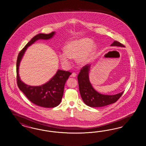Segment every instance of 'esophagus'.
Returning <instances> with one entry per match:
<instances>
[{
    "instance_id": "obj_1",
    "label": "esophagus",
    "mask_w": 146,
    "mask_h": 146,
    "mask_svg": "<svg viewBox=\"0 0 146 146\" xmlns=\"http://www.w3.org/2000/svg\"><path fill=\"white\" fill-rule=\"evenodd\" d=\"M76 74L75 73H74V72L72 73V75H71L72 77H76Z\"/></svg>"
}]
</instances>
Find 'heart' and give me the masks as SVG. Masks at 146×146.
<instances>
[{
    "mask_svg": "<svg viewBox=\"0 0 146 146\" xmlns=\"http://www.w3.org/2000/svg\"><path fill=\"white\" fill-rule=\"evenodd\" d=\"M96 46L93 40L89 38H83L71 41L59 54V58L62 64L68 66L71 64V58H77L80 65H85L90 62L95 53Z\"/></svg>",
    "mask_w": 146,
    "mask_h": 146,
    "instance_id": "b5f03b06",
    "label": "heart"
}]
</instances>
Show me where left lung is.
Masks as SVG:
<instances>
[{
    "label": "left lung",
    "instance_id": "left-lung-1",
    "mask_svg": "<svg viewBox=\"0 0 146 146\" xmlns=\"http://www.w3.org/2000/svg\"><path fill=\"white\" fill-rule=\"evenodd\" d=\"M111 46L125 47L123 44L115 40ZM90 65L83 67L78 76L79 91L81 98L84 103L90 107H102L114 103L121 96L124 92L112 95H103L98 93L90 84L89 80V71Z\"/></svg>",
    "mask_w": 146,
    "mask_h": 146
}]
</instances>
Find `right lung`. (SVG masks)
<instances>
[{
  "label": "right lung",
  "instance_id": "obj_1",
  "mask_svg": "<svg viewBox=\"0 0 146 146\" xmlns=\"http://www.w3.org/2000/svg\"><path fill=\"white\" fill-rule=\"evenodd\" d=\"M55 33L49 34H39L34 36L18 54L17 61V80L18 87L33 104L44 108H54L62 101L64 86L72 73L58 70L56 74L48 82L40 86H31L24 84L19 75L20 62L27 48L38 40H49Z\"/></svg>",
  "mask_w": 146,
  "mask_h": 146
}]
</instances>
